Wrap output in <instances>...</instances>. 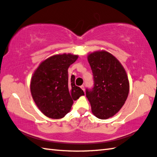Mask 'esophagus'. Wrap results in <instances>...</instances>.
I'll list each match as a JSON object with an SVG mask.
<instances>
[{"label":"esophagus","instance_id":"1","mask_svg":"<svg viewBox=\"0 0 157 157\" xmlns=\"http://www.w3.org/2000/svg\"><path fill=\"white\" fill-rule=\"evenodd\" d=\"M80 88L82 89V90H83V91H84H84H85V89H84V86H83V85H82V86H80Z\"/></svg>","mask_w":157,"mask_h":157}]
</instances>
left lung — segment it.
I'll return each instance as SVG.
<instances>
[{
    "label": "left lung",
    "instance_id": "8db88e82",
    "mask_svg": "<svg viewBox=\"0 0 157 157\" xmlns=\"http://www.w3.org/2000/svg\"><path fill=\"white\" fill-rule=\"evenodd\" d=\"M88 62L94 78V87L86 89L91 111L98 118H109L121 110L127 98L129 82L121 63L106 50L89 54Z\"/></svg>",
    "mask_w": 157,
    "mask_h": 157
}]
</instances>
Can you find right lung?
I'll list each match as a JSON object with an SVG mask.
<instances>
[{
    "label": "right lung",
    "instance_id": "1",
    "mask_svg": "<svg viewBox=\"0 0 157 157\" xmlns=\"http://www.w3.org/2000/svg\"><path fill=\"white\" fill-rule=\"evenodd\" d=\"M71 53L55 55L43 61L34 71L30 80V92L37 107L52 119L64 117L73 101L84 95L75 86V76L68 77V68L78 59Z\"/></svg>",
    "mask_w": 157,
    "mask_h": 157
}]
</instances>
